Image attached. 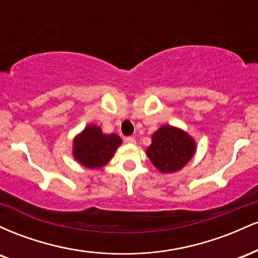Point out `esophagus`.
Returning <instances> with one entry per match:
<instances>
[{
	"instance_id": "34e87169",
	"label": "esophagus",
	"mask_w": 258,
	"mask_h": 258,
	"mask_svg": "<svg viewBox=\"0 0 258 258\" xmlns=\"http://www.w3.org/2000/svg\"><path fill=\"white\" fill-rule=\"evenodd\" d=\"M125 141L128 144H136V138L135 137H126Z\"/></svg>"
}]
</instances>
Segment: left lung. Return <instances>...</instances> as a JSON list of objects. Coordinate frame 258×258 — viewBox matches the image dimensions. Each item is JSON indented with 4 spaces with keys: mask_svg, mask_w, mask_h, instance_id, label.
Segmentation results:
<instances>
[{
    "mask_svg": "<svg viewBox=\"0 0 258 258\" xmlns=\"http://www.w3.org/2000/svg\"><path fill=\"white\" fill-rule=\"evenodd\" d=\"M195 150L197 143L188 133L166 125L153 135L147 155L160 172L171 173L184 167Z\"/></svg>",
    "mask_w": 258,
    "mask_h": 258,
    "instance_id": "1",
    "label": "left lung"
}]
</instances>
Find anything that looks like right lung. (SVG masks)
Instances as JSON below:
<instances>
[{
    "label": "right lung",
    "mask_w": 258,
    "mask_h": 258,
    "mask_svg": "<svg viewBox=\"0 0 258 258\" xmlns=\"http://www.w3.org/2000/svg\"><path fill=\"white\" fill-rule=\"evenodd\" d=\"M73 155L82 166L100 168L109 162L121 146V138L115 133L105 135L100 127L88 125L74 139Z\"/></svg>",
    "instance_id": "1"
}]
</instances>
